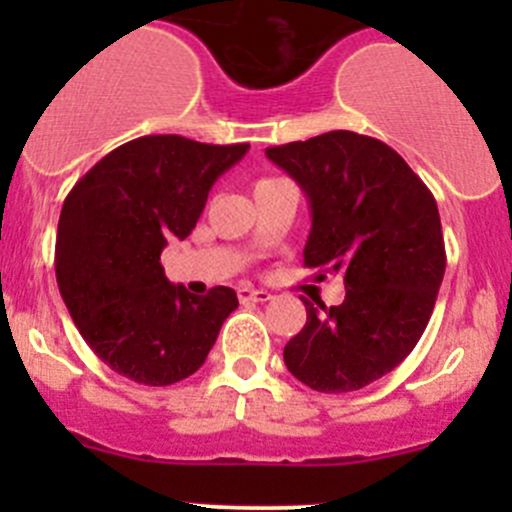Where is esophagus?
Here are the masks:
<instances>
[{"label":"esophagus","mask_w":512,"mask_h":512,"mask_svg":"<svg viewBox=\"0 0 512 512\" xmlns=\"http://www.w3.org/2000/svg\"><path fill=\"white\" fill-rule=\"evenodd\" d=\"M237 297H240V302H267V299H272V294L267 292V289H255V287H240L237 289Z\"/></svg>","instance_id":"34e87169"}]
</instances>
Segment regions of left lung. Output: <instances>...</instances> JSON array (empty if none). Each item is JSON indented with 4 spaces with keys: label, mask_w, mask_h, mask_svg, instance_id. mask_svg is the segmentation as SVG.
Segmentation results:
<instances>
[{
    "label": "left lung",
    "mask_w": 512,
    "mask_h": 512,
    "mask_svg": "<svg viewBox=\"0 0 512 512\" xmlns=\"http://www.w3.org/2000/svg\"><path fill=\"white\" fill-rule=\"evenodd\" d=\"M265 153L309 200L304 265L347 287L339 307L304 299L307 324L287 342V369L322 394L364 389L411 354L431 319L446 272L436 198L394 148L354 131Z\"/></svg>",
    "instance_id": "obj_1"
}]
</instances>
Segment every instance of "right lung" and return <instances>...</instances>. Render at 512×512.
<instances>
[{"label":"right lung","mask_w":512,"mask_h":512,"mask_svg":"<svg viewBox=\"0 0 512 512\" xmlns=\"http://www.w3.org/2000/svg\"><path fill=\"white\" fill-rule=\"evenodd\" d=\"M183 136H143L103 156L66 195L56 232V282L76 329L103 364L146 386L203 366L237 294L170 285L160 265L185 240L210 188L247 153Z\"/></svg>","instance_id":"obj_1"}]
</instances>
